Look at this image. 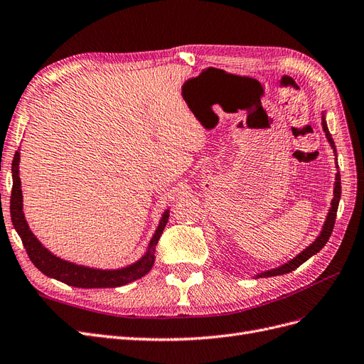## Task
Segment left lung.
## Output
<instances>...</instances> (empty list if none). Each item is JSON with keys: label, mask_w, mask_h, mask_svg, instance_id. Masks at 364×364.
Returning <instances> with one entry per match:
<instances>
[{"label": "left lung", "mask_w": 364, "mask_h": 364, "mask_svg": "<svg viewBox=\"0 0 364 364\" xmlns=\"http://www.w3.org/2000/svg\"><path fill=\"white\" fill-rule=\"evenodd\" d=\"M322 129L325 132V136H327V140L331 146V149L334 150V155H336V146H334V141H333V136L328 131V127H327V122H325V116L322 112ZM337 156V155H336ZM337 161V158H336ZM339 168V167H336ZM341 194H342V186H341V173L337 171L336 173V182H334V197L331 200V208L328 210V215H327V220H325L323 223V228L321 230V235L316 237L315 241H313V244H310L306 250H303L301 253H299L298 256H295L292 260H289L287 263H284V265L279 267V268H274V269H269V271H265V272H260L257 274L256 277H274V275H282V274H287L291 272L294 269H296L301 263H304L307 259H310L313 255L319 253L322 247L328 242L330 236L333 233V229H334V223H336V214H337V208H339V200H341Z\"/></svg>", "instance_id": "left-lung-1"}]
</instances>
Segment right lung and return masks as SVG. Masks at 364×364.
Returning <instances> with one entry per match:
<instances>
[{
    "label": "right lung",
    "instance_id": "obj_1",
    "mask_svg": "<svg viewBox=\"0 0 364 364\" xmlns=\"http://www.w3.org/2000/svg\"><path fill=\"white\" fill-rule=\"evenodd\" d=\"M19 161L21 154L19 150L15 154L14 162H11V176H14V186H11V197H10V215L14 228L21 236V241L27 250L30 260L34 263V267L42 271L45 275L51 279H55L61 283H66L75 287H84V289H92V287H117L128 284L136 279H141L154 267L155 262V248L161 237L162 230L168 221V210H166L161 217L159 225L156 228L152 240L149 242L147 252L144 256L136 260L132 265H128L120 269H96L77 265L68 260H63L49 252L48 248L42 245L37 240L33 232L28 228V223L25 221L23 210H22V190H21V178H19Z\"/></svg>",
    "mask_w": 364,
    "mask_h": 364
}]
</instances>
